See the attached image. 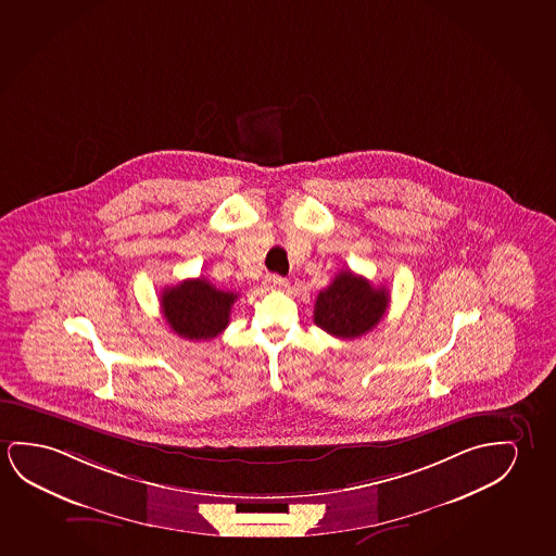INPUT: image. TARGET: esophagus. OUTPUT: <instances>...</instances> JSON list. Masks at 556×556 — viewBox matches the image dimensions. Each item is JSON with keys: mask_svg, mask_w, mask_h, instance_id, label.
<instances>
[{"mask_svg": "<svg viewBox=\"0 0 556 556\" xmlns=\"http://www.w3.org/2000/svg\"><path fill=\"white\" fill-rule=\"evenodd\" d=\"M265 288L268 291L286 290L288 288V280L278 276V274H266Z\"/></svg>", "mask_w": 556, "mask_h": 556, "instance_id": "obj_1", "label": "esophagus"}]
</instances>
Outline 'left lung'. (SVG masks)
<instances>
[{"label": "left lung", "instance_id": "left-lung-1", "mask_svg": "<svg viewBox=\"0 0 556 556\" xmlns=\"http://www.w3.org/2000/svg\"><path fill=\"white\" fill-rule=\"evenodd\" d=\"M390 307V293L363 276L341 270L315 303V324L324 332L353 340L370 332Z\"/></svg>", "mask_w": 556, "mask_h": 556}]
</instances>
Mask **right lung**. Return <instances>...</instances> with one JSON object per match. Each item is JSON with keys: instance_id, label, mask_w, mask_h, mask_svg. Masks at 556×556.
Here are the masks:
<instances>
[{"instance_id": "right-lung-1", "label": "right lung", "mask_w": 556, "mask_h": 556, "mask_svg": "<svg viewBox=\"0 0 556 556\" xmlns=\"http://www.w3.org/2000/svg\"><path fill=\"white\" fill-rule=\"evenodd\" d=\"M238 293L216 290L205 278L184 280L165 288L161 308L173 332L186 340H213L230 323V311Z\"/></svg>"}]
</instances>
